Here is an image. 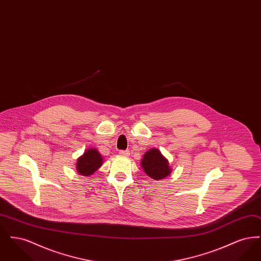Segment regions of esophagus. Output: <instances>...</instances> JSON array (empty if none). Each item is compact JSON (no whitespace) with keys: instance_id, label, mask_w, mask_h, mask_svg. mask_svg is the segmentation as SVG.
<instances>
[{"instance_id":"34e87169","label":"esophagus","mask_w":261,"mask_h":261,"mask_svg":"<svg viewBox=\"0 0 261 261\" xmlns=\"http://www.w3.org/2000/svg\"><path fill=\"white\" fill-rule=\"evenodd\" d=\"M119 154H120L121 156H129L130 151H129V150H120V151H119Z\"/></svg>"}]
</instances>
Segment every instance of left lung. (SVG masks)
Returning a JSON list of instances; mask_svg holds the SVG:
<instances>
[{
    "instance_id": "1",
    "label": "left lung",
    "mask_w": 261,
    "mask_h": 261,
    "mask_svg": "<svg viewBox=\"0 0 261 261\" xmlns=\"http://www.w3.org/2000/svg\"><path fill=\"white\" fill-rule=\"evenodd\" d=\"M141 165L145 173L154 180L164 179L171 173L168 161L158 149H149L144 154Z\"/></svg>"
}]
</instances>
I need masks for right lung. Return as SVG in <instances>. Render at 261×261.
Returning a JSON list of instances; mask_svg holds the SVG:
<instances>
[{"instance_id": "obj_1", "label": "right lung", "mask_w": 261, "mask_h": 261, "mask_svg": "<svg viewBox=\"0 0 261 261\" xmlns=\"http://www.w3.org/2000/svg\"><path fill=\"white\" fill-rule=\"evenodd\" d=\"M102 156L98 149H88L78 160L76 163L77 172L82 176L90 177L95 173L102 164Z\"/></svg>"}]
</instances>
